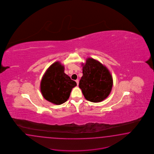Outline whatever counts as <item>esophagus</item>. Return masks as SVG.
<instances>
[{
  "instance_id": "esophagus-1",
  "label": "esophagus",
  "mask_w": 154,
  "mask_h": 154,
  "mask_svg": "<svg viewBox=\"0 0 154 154\" xmlns=\"http://www.w3.org/2000/svg\"><path fill=\"white\" fill-rule=\"evenodd\" d=\"M75 82H76V83H77V85H79V79H76V80H75Z\"/></svg>"
}]
</instances>
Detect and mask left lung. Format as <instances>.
<instances>
[{"mask_svg":"<svg viewBox=\"0 0 154 154\" xmlns=\"http://www.w3.org/2000/svg\"><path fill=\"white\" fill-rule=\"evenodd\" d=\"M82 65L83 75L79 81V88L86 100L94 103L102 102L111 91L112 75L105 66L92 58H88Z\"/></svg>","mask_w":154,"mask_h":154,"instance_id":"left-lung-1","label":"left lung"}]
</instances>
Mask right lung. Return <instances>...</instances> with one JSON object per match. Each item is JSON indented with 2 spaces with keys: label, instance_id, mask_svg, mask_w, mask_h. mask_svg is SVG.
Masks as SVG:
<instances>
[{
  "label": "right lung",
  "instance_id": "right-lung-1",
  "mask_svg": "<svg viewBox=\"0 0 154 154\" xmlns=\"http://www.w3.org/2000/svg\"><path fill=\"white\" fill-rule=\"evenodd\" d=\"M77 85L64 73V67L58 61L47 70L41 82L42 95L48 102L59 105L69 97L72 89Z\"/></svg>",
  "mask_w": 154,
  "mask_h": 154
}]
</instances>
